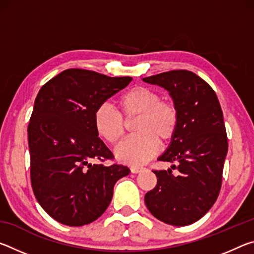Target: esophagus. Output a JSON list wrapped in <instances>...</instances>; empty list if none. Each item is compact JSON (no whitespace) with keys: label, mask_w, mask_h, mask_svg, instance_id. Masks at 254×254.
I'll return each instance as SVG.
<instances>
[{"label":"esophagus","mask_w":254,"mask_h":254,"mask_svg":"<svg viewBox=\"0 0 254 254\" xmlns=\"http://www.w3.org/2000/svg\"><path fill=\"white\" fill-rule=\"evenodd\" d=\"M141 169H142V167H140V166H131L130 167L131 173H133V174H137L139 171H141Z\"/></svg>","instance_id":"esophagus-1"}]
</instances>
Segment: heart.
<instances>
[{
    "label": "heart",
    "instance_id": "obj_1",
    "mask_svg": "<svg viewBox=\"0 0 254 254\" xmlns=\"http://www.w3.org/2000/svg\"><path fill=\"white\" fill-rule=\"evenodd\" d=\"M120 116L107 105L98 106L94 112L93 124L97 135L110 144H118L127 132V124L133 123L136 133L117 149L122 162L137 165L154 156L161 145L169 144L177 134L180 114L177 105L161 100L160 93L145 86H134L118 100ZM124 121L126 122H124Z\"/></svg>",
    "mask_w": 254,
    "mask_h": 254
}]
</instances>
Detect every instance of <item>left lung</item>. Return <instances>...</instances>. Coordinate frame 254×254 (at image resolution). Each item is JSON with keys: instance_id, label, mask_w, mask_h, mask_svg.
Here are the masks:
<instances>
[{"instance_id": "left-lung-1", "label": "left lung", "mask_w": 254, "mask_h": 254, "mask_svg": "<svg viewBox=\"0 0 254 254\" xmlns=\"http://www.w3.org/2000/svg\"><path fill=\"white\" fill-rule=\"evenodd\" d=\"M166 88L178 107L177 134L159 161L173 170H153L157 185L144 196L148 209L166 224L189 225L216 201L227 153L223 112L214 89L192 71L178 69L143 78Z\"/></svg>"}]
</instances>
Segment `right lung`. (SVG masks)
I'll return each instance as SVG.
<instances>
[{"instance_id": "1", "label": "right lung", "mask_w": 254, "mask_h": 254, "mask_svg": "<svg viewBox=\"0 0 254 254\" xmlns=\"http://www.w3.org/2000/svg\"><path fill=\"white\" fill-rule=\"evenodd\" d=\"M131 80L70 68L38 93L28 126L30 178L38 203L62 224L97 220L109 207L115 183L130 173L127 166L105 165L114 156L98 137L93 118Z\"/></svg>"}]
</instances>
